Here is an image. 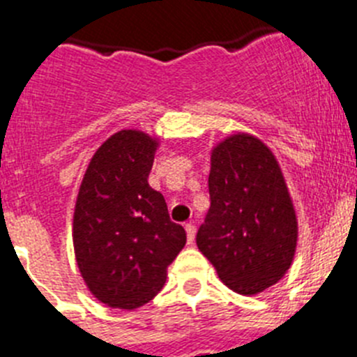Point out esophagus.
Listing matches in <instances>:
<instances>
[{"instance_id":"1","label":"esophagus","mask_w":357,"mask_h":357,"mask_svg":"<svg viewBox=\"0 0 357 357\" xmlns=\"http://www.w3.org/2000/svg\"><path fill=\"white\" fill-rule=\"evenodd\" d=\"M185 234H188V243L195 241V234H197V227H195L193 222L185 223Z\"/></svg>"}]
</instances>
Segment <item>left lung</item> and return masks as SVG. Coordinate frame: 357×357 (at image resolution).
I'll return each instance as SVG.
<instances>
[{
    "instance_id": "1",
    "label": "left lung",
    "mask_w": 357,
    "mask_h": 357,
    "mask_svg": "<svg viewBox=\"0 0 357 357\" xmlns=\"http://www.w3.org/2000/svg\"><path fill=\"white\" fill-rule=\"evenodd\" d=\"M211 207L197 234L227 288L257 295L282 279L295 257L298 223L273 151L238 132L211 150Z\"/></svg>"
}]
</instances>
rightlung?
I'll list each match as a JSON object with an SVG mask.
<instances>
[{"mask_svg": "<svg viewBox=\"0 0 357 357\" xmlns=\"http://www.w3.org/2000/svg\"><path fill=\"white\" fill-rule=\"evenodd\" d=\"M159 139L119 130L85 169L73 216V247L89 291L110 307L137 309L162 289L185 245L162 195L148 184Z\"/></svg>", "mask_w": 357, "mask_h": 357, "instance_id": "obj_1", "label": "right lung"}]
</instances>
